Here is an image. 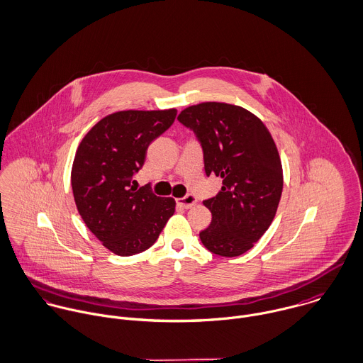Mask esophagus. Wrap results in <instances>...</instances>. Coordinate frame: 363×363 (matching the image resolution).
Masks as SVG:
<instances>
[{"label": "esophagus", "instance_id": "1", "mask_svg": "<svg viewBox=\"0 0 363 363\" xmlns=\"http://www.w3.org/2000/svg\"><path fill=\"white\" fill-rule=\"evenodd\" d=\"M197 203V199L193 194H187L186 197H182L177 200V204L183 208H191Z\"/></svg>", "mask_w": 363, "mask_h": 363}]
</instances>
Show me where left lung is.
<instances>
[{
    "mask_svg": "<svg viewBox=\"0 0 363 363\" xmlns=\"http://www.w3.org/2000/svg\"><path fill=\"white\" fill-rule=\"evenodd\" d=\"M177 120L200 140L206 174L223 179L221 191L203 201L213 220L200 240L216 255L240 256L260 240L277 211L283 169L276 143L256 116L227 103L187 107Z\"/></svg>",
    "mask_w": 363,
    "mask_h": 363,
    "instance_id": "obj_1",
    "label": "left lung"
}]
</instances>
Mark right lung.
Segmentation results:
<instances>
[{
  "instance_id": "add662e5",
  "label": "right lung",
  "mask_w": 363,
  "mask_h": 363,
  "mask_svg": "<svg viewBox=\"0 0 363 363\" xmlns=\"http://www.w3.org/2000/svg\"><path fill=\"white\" fill-rule=\"evenodd\" d=\"M177 111H118L97 122L80 142L72 189L79 214L99 241L120 256L150 247L173 216L176 201L130 183L152 140L174 122Z\"/></svg>"
}]
</instances>
